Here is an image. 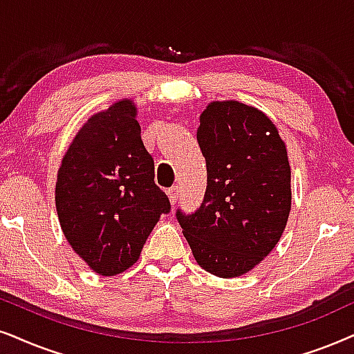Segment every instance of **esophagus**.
Here are the masks:
<instances>
[{"label":"esophagus","instance_id":"1","mask_svg":"<svg viewBox=\"0 0 354 354\" xmlns=\"http://www.w3.org/2000/svg\"><path fill=\"white\" fill-rule=\"evenodd\" d=\"M168 198H169V203H171V205H174L178 203V194H180V189H178V186H171L169 189L167 191Z\"/></svg>","mask_w":354,"mask_h":354}]
</instances>
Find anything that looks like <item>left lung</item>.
Returning a JSON list of instances; mask_svg holds the SVG:
<instances>
[{
	"mask_svg": "<svg viewBox=\"0 0 354 354\" xmlns=\"http://www.w3.org/2000/svg\"><path fill=\"white\" fill-rule=\"evenodd\" d=\"M198 142L207 189L191 216L176 217L198 265L218 277L252 271L276 247L290 212L288 150L257 107L214 101L201 114Z\"/></svg>",
	"mask_w": 354,
	"mask_h": 354,
	"instance_id": "obj_1",
	"label": "left lung"
}]
</instances>
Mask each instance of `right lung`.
Returning <instances> with one entry per match:
<instances>
[{"label": "right lung", "mask_w": 354, "mask_h": 354, "mask_svg": "<svg viewBox=\"0 0 354 354\" xmlns=\"http://www.w3.org/2000/svg\"><path fill=\"white\" fill-rule=\"evenodd\" d=\"M137 107L120 100L93 114L64 155L55 205L65 239L101 276L129 270L171 205L155 185Z\"/></svg>", "instance_id": "add662e5"}]
</instances>
